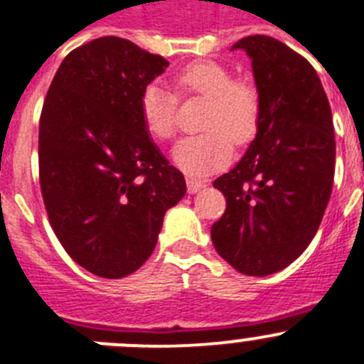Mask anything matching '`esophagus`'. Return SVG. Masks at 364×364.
I'll list each match as a JSON object with an SVG mask.
<instances>
[{"mask_svg": "<svg viewBox=\"0 0 364 364\" xmlns=\"http://www.w3.org/2000/svg\"><path fill=\"white\" fill-rule=\"evenodd\" d=\"M206 186V183L200 181V179H196V178H186V188H188L190 193H196L199 192L200 188H204Z\"/></svg>", "mask_w": 364, "mask_h": 364, "instance_id": "1", "label": "esophagus"}]
</instances>
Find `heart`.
Returning a JSON list of instances; mask_svg holds the SVG:
<instances>
[{"label": "heart", "mask_w": 364, "mask_h": 364, "mask_svg": "<svg viewBox=\"0 0 364 364\" xmlns=\"http://www.w3.org/2000/svg\"><path fill=\"white\" fill-rule=\"evenodd\" d=\"M179 97L208 100L203 133L185 136L172 151L176 165L190 176H206L229 161L232 142L245 146L254 139L261 119V96L256 83L235 77L218 62L204 60L179 69L174 76ZM140 117L147 133L171 140L178 128V97L168 88L149 83L140 94Z\"/></svg>", "instance_id": "1"}]
</instances>
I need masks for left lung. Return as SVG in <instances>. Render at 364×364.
<instances>
[{
	"label": "left lung",
	"instance_id": "obj_1",
	"mask_svg": "<svg viewBox=\"0 0 364 364\" xmlns=\"http://www.w3.org/2000/svg\"><path fill=\"white\" fill-rule=\"evenodd\" d=\"M236 48L252 58L261 119L242 160L215 179L225 211L211 242L238 272L268 276L297 259L318 231L334 179L333 114L304 56L267 35Z\"/></svg>",
	"mask_w": 364,
	"mask_h": 364
}]
</instances>
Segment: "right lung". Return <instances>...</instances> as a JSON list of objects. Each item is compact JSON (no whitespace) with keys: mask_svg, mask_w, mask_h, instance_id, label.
<instances>
[{"mask_svg":"<svg viewBox=\"0 0 364 364\" xmlns=\"http://www.w3.org/2000/svg\"><path fill=\"white\" fill-rule=\"evenodd\" d=\"M167 65L132 41L101 37L63 58L44 100L38 179L49 224L100 277L139 270L186 192L140 117V94Z\"/></svg>","mask_w":364,"mask_h":364,"instance_id":"1","label":"right lung"}]
</instances>
